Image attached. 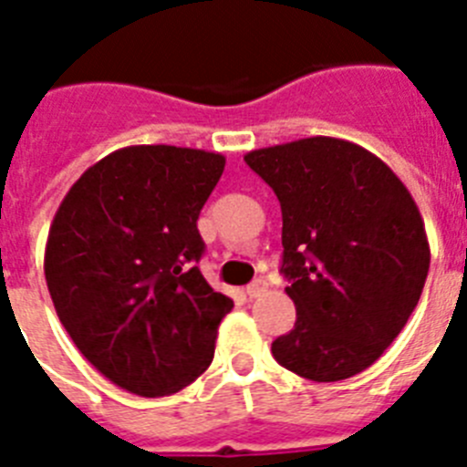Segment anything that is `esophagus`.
Here are the masks:
<instances>
[{"label": "esophagus", "instance_id": "obj_1", "mask_svg": "<svg viewBox=\"0 0 467 467\" xmlns=\"http://www.w3.org/2000/svg\"><path fill=\"white\" fill-rule=\"evenodd\" d=\"M266 290H269V285H266V280L257 278V280H253V283L247 285V287H245V295L250 296V299H257V296L266 295Z\"/></svg>", "mask_w": 467, "mask_h": 467}]
</instances>
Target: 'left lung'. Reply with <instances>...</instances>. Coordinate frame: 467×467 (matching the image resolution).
Here are the masks:
<instances>
[{
	"mask_svg": "<svg viewBox=\"0 0 467 467\" xmlns=\"http://www.w3.org/2000/svg\"><path fill=\"white\" fill-rule=\"evenodd\" d=\"M283 213V266L296 323L271 344L285 369L329 383L381 358L416 308L431 266L426 226L400 177L339 138L245 154Z\"/></svg>",
	"mask_w": 467,
	"mask_h": 467,
	"instance_id": "obj_1",
	"label": "left lung"
}]
</instances>
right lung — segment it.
I'll return each instance as SVG.
<instances>
[{
    "label": "right lung",
    "mask_w": 467,
    "mask_h": 467,
    "mask_svg": "<svg viewBox=\"0 0 467 467\" xmlns=\"http://www.w3.org/2000/svg\"><path fill=\"white\" fill-rule=\"evenodd\" d=\"M224 163L189 147H123L90 166L53 217L44 274L57 317L128 393L172 395L213 362L234 301L196 266V222Z\"/></svg>",
    "instance_id": "1"
}]
</instances>
